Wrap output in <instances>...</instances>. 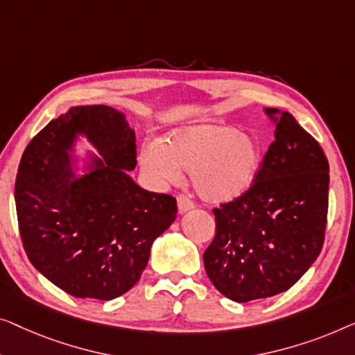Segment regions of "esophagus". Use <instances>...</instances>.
<instances>
[{"mask_svg": "<svg viewBox=\"0 0 355 355\" xmlns=\"http://www.w3.org/2000/svg\"><path fill=\"white\" fill-rule=\"evenodd\" d=\"M177 201H178V212L180 214H184V212L191 211V209L194 207V202L188 196H184V194H180Z\"/></svg>", "mask_w": 355, "mask_h": 355, "instance_id": "1", "label": "esophagus"}]
</instances>
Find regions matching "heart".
Listing matches in <instances>:
<instances>
[{
    "mask_svg": "<svg viewBox=\"0 0 355 355\" xmlns=\"http://www.w3.org/2000/svg\"><path fill=\"white\" fill-rule=\"evenodd\" d=\"M144 173L156 183H175L182 168L201 198L227 202L252 187L262 164L256 139L230 125H196L173 132L167 143L153 141L139 154Z\"/></svg>",
    "mask_w": 355,
    "mask_h": 355,
    "instance_id": "1",
    "label": "heart"
}]
</instances>
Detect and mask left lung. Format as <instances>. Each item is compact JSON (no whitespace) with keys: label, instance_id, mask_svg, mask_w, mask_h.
<instances>
[{"label":"left lung","instance_id":"left-lung-1","mask_svg":"<svg viewBox=\"0 0 355 355\" xmlns=\"http://www.w3.org/2000/svg\"><path fill=\"white\" fill-rule=\"evenodd\" d=\"M275 139L252 187L214 209L216 236L204 252L214 286L236 302L286 291L325 241L329 166L323 149L286 111L267 107Z\"/></svg>","mask_w":355,"mask_h":355}]
</instances>
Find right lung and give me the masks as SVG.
I'll return each mask as SVG.
<instances>
[{
    "instance_id": "add662e5",
    "label": "right lung",
    "mask_w": 355,
    "mask_h": 355,
    "mask_svg": "<svg viewBox=\"0 0 355 355\" xmlns=\"http://www.w3.org/2000/svg\"><path fill=\"white\" fill-rule=\"evenodd\" d=\"M77 134L98 149L97 168L72 180ZM135 132L109 106H77L28 143L16 177L19 232L32 266L76 297L122 296L148 266L151 244L177 217V199L138 187Z\"/></svg>"
}]
</instances>
